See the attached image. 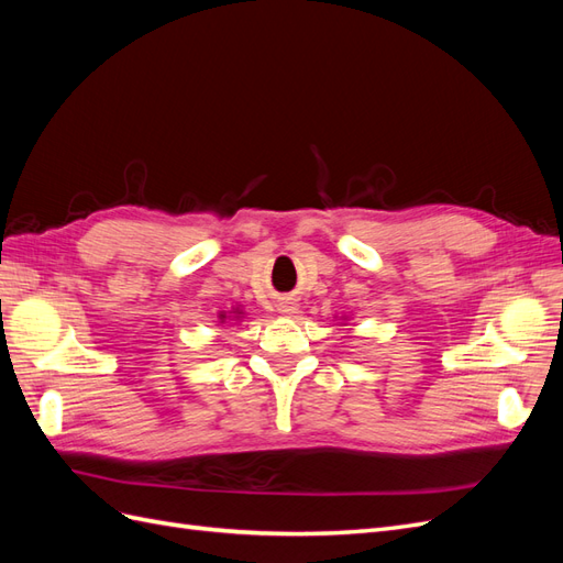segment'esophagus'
<instances>
[{
    "mask_svg": "<svg viewBox=\"0 0 563 563\" xmlns=\"http://www.w3.org/2000/svg\"><path fill=\"white\" fill-rule=\"evenodd\" d=\"M279 312H282V314H288V317H294V314L298 312V302H296L294 298L279 300Z\"/></svg>",
    "mask_w": 563,
    "mask_h": 563,
    "instance_id": "34e87169",
    "label": "esophagus"
}]
</instances>
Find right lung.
Masks as SVG:
<instances>
[{"label":"right lung","instance_id":"1","mask_svg":"<svg viewBox=\"0 0 563 563\" xmlns=\"http://www.w3.org/2000/svg\"><path fill=\"white\" fill-rule=\"evenodd\" d=\"M242 317H244V312H242L240 308H234V310L230 312V319H232V321H240ZM225 319H228V314H225V312H223V314H220V321H225Z\"/></svg>","mask_w":563,"mask_h":563}]
</instances>
